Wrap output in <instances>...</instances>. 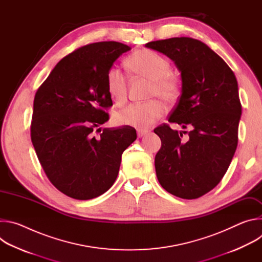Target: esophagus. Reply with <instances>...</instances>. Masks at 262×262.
<instances>
[{
    "label": "esophagus",
    "instance_id": "obj_1",
    "mask_svg": "<svg viewBox=\"0 0 262 262\" xmlns=\"http://www.w3.org/2000/svg\"><path fill=\"white\" fill-rule=\"evenodd\" d=\"M147 130H143V129H138L137 130V135H138V137L139 138H142V137H144L145 135H147Z\"/></svg>",
    "mask_w": 262,
    "mask_h": 262
}]
</instances>
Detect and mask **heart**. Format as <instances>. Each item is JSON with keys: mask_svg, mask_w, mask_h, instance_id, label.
Returning <instances> with one entry per match:
<instances>
[{"mask_svg": "<svg viewBox=\"0 0 262 262\" xmlns=\"http://www.w3.org/2000/svg\"><path fill=\"white\" fill-rule=\"evenodd\" d=\"M126 62L135 73L154 81L152 96H160L165 100H172L177 96L178 84L171 76V64L165 57L150 50H140L130 55ZM106 88L115 102L122 103L125 101L127 80L120 67L112 66L108 69ZM165 112V105L159 100L136 102L119 111L114 117V121L118 125L146 128L160 119Z\"/></svg>", "mask_w": 262, "mask_h": 262, "instance_id": "b5f03b06", "label": "heart"}]
</instances>
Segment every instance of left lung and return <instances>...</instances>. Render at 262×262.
Instances as JSON below:
<instances>
[{"instance_id":"1","label":"left lung","mask_w":262,"mask_h":262,"mask_svg":"<svg viewBox=\"0 0 262 262\" xmlns=\"http://www.w3.org/2000/svg\"><path fill=\"white\" fill-rule=\"evenodd\" d=\"M145 47L167 56L179 70L181 95L168 121L190 128L188 140L167 124L155 129L162 141L157 177L176 197L199 198L221 181L236 150L242 115L236 78L217 54L190 37Z\"/></svg>"}]
</instances>
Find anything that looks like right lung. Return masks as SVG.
Here are the masks:
<instances>
[{
    "mask_svg": "<svg viewBox=\"0 0 262 262\" xmlns=\"http://www.w3.org/2000/svg\"><path fill=\"white\" fill-rule=\"evenodd\" d=\"M129 50L116 41L82 47L57 63L35 94L33 146L50 181L70 198L105 193L117 178L123 151L137 139L130 126L93 134L108 120L104 108L113 104L107 71Z\"/></svg>",
    "mask_w": 262,
    "mask_h": 262,
    "instance_id": "1",
    "label": "right lung"
}]
</instances>
